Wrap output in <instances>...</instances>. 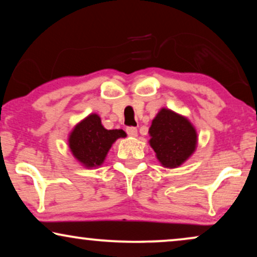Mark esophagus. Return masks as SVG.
<instances>
[{
    "instance_id": "34e87169",
    "label": "esophagus",
    "mask_w": 257,
    "mask_h": 257,
    "mask_svg": "<svg viewBox=\"0 0 257 257\" xmlns=\"http://www.w3.org/2000/svg\"><path fill=\"white\" fill-rule=\"evenodd\" d=\"M126 132H127L130 137H137V135H138V131H137L136 127H127L126 128Z\"/></svg>"
}]
</instances>
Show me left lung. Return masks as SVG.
<instances>
[{
  "mask_svg": "<svg viewBox=\"0 0 257 257\" xmlns=\"http://www.w3.org/2000/svg\"><path fill=\"white\" fill-rule=\"evenodd\" d=\"M150 145L161 166L177 168L195 152L198 133L188 118L163 107L149 130Z\"/></svg>",
  "mask_w": 257,
  "mask_h": 257,
  "instance_id": "obj_1",
  "label": "left lung"
}]
</instances>
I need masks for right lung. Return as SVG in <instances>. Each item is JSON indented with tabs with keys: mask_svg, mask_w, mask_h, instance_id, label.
<instances>
[{
	"mask_svg": "<svg viewBox=\"0 0 257 257\" xmlns=\"http://www.w3.org/2000/svg\"><path fill=\"white\" fill-rule=\"evenodd\" d=\"M122 130H106L97 113H91L80 120L70 132L68 144L72 156L85 168L103 165L112 144L125 138Z\"/></svg>",
	"mask_w": 257,
	"mask_h": 257,
	"instance_id": "1",
	"label": "right lung"
}]
</instances>
